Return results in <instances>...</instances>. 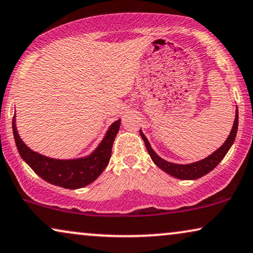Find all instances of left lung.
Instances as JSON below:
<instances>
[{"mask_svg": "<svg viewBox=\"0 0 253 253\" xmlns=\"http://www.w3.org/2000/svg\"><path fill=\"white\" fill-rule=\"evenodd\" d=\"M237 129H238V109H236L234 126H232L230 134L228 136L227 140L223 143V145L221 147H218L216 151H214L211 155L206 157L205 159L199 160V162H195V163H191V164H174L160 158V157L155 152V150L151 147L150 142L147 140L145 134L143 133L142 129L139 130V133L140 136H142L144 143H145L146 150L147 152H149L151 159L153 160V163H155L160 169H163L164 172L167 173V174L174 176L176 179L195 180V179L201 178L203 175L208 174V173L214 169L215 167L218 165L219 162L224 158L225 155L228 153V151L230 150L231 145L235 142L236 134H237Z\"/></svg>", "mask_w": 253, "mask_h": 253, "instance_id": "1", "label": "left lung"}]
</instances>
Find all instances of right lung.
I'll return each mask as SVG.
<instances>
[{
	"instance_id": "add662e5",
	"label": "right lung",
	"mask_w": 253,
	"mask_h": 253,
	"mask_svg": "<svg viewBox=\"0 0 253 253\" xmlns=\"http://www.w3.org/2000/svg\"><path fill=\"white\" fill-rule=\"evenodd\" d=\"M120 124L121 120L111 124L103 139L89 156L75 159H54L32 151L19 137L15 116L12 119V132L19 155L36 174L52 185L78 189L95 181L107 167Z\"/></svg>"
}]
</instances>
